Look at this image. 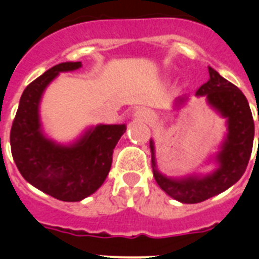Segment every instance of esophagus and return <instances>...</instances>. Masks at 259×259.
Masks as SVG:
<instances>
[{"instance_id":"34e87169","label":"esophagus","mask_w":259,"mask_h":259,"mask_svg":"<svg viewBox=\"0 0 259 259\" xmlns=\"http://www.w3.org/2000/svg\"><path fill=\"white\" fill-rule=\"evenodd\" d=\"M136 118L137 119H141V121H149L150 118H152V115H150L149 113H146V111H144V110H138V111H136Z\"/></svg>"}]
</instances>
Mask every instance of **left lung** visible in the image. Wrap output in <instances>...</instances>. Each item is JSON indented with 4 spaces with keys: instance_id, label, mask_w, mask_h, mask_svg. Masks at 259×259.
<instances>
[{
    "instance_id": "left-lung-1",
    "label": "left lung",
    "mask_w": 259,
    "mask_h": 259,
    "mask_svg": "<svg viewBox=\"0 0 259 259\" xmlns=\"http://www.w3.org/2000/svg\"><path fill=\"white\" fill-rule=\"evenodd\" d=\"M208 82L200 86L196 95L207 98L209 105L219 111L222 117L227 118L229 133L217 156L219 168L207 176L169 179L157 170L154 145L150 140L153 176L157 184L170 197L187 204L207 200L235 184L245 173L253 150L254 121L249 102L241 90L226 80L211 67H208ZM179 102L183 103L184 98L179 99Z\"/></svg>"
}]
</instances>
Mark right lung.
<instances>
[{"instance_id": "obj_1", "label": "right lung", "mask_w": 259, "mask_h": 259, "mask_svg": "<svg viewBox=\"0 0 259 259\" xmlns=\"http://www.w3.org/2000/svg\"><path fill=\"white\" fill-rule=\"evenodd\" d=\"M80 62L60 63L26 86L10 130L12 156L29 184L63 201H80L97 191L109 175L113 150L125 125H98L70 146L42 134L38 105L46 87L60 72L78 70Z\"/></svg>"}]
</instances>
